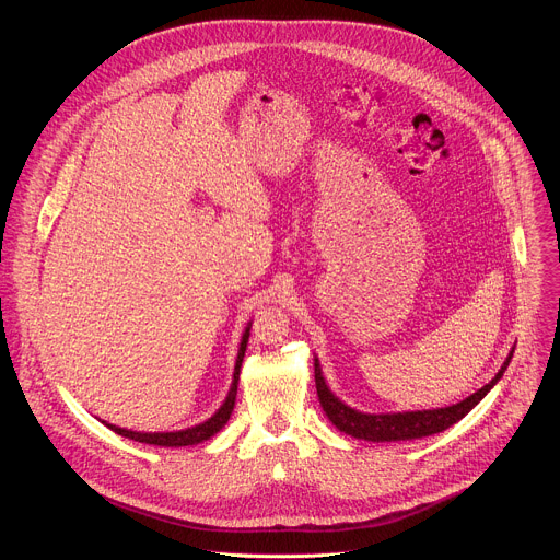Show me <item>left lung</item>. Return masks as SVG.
Listing matches in <instances>:
<instances>
[{
	"instance_id": "8db88e82",
	"label": "left lung",
	"mask_w": 560,
	"mask_h": 560,
	"mask_svg": "<svg viewBox=\"0 0 560 560\" xmlns=\"http://www.w3.org/2000/svg\"><path fill=\"white\" fill-rule=\"evenodd\" d=\"M512 354H514V350L510 352V357L503 363V368L499 370V374L488 385H483L481 389L474 392L471 396H467L465 401H460L456 406L439 408V410H423V412H398V415H363V412H357V410L348 408L346 404H341L339 398L328 389V385L324 381V374H322V368H318L316 359H314V381H316L318 401H322V408H324L326 417L341 432H346L354 439L376 441V443H383V441H412V439L439 434V432L447 430L450 425H454L456 421H460L497 385V381L508 370V365L512 361Z\"/></svg>"
}]
</instances>
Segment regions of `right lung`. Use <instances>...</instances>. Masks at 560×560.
Segmentation results:
<instances>
[{
    "mask_svg": "<svg viewBox=\"0 0 560 560\" xmlns=\"http://www.w3.org/2000/svg\"><path fill=\"white\" fill-rule=\"evenodd\" d=\"M248 337H250V326L246 328L244 332V339H242V348H238V354H236V365H234V378H232V385H230V392L225 396L223 406L214 412V417H210L206 423H199L195 428H188V430H179V432H132V430H124V428H117V425H108L113 432L126 436V439H132V441H139V443H148V445H162V447H184V445H197V443H203L208 441L210 436H214L230 419L232 410H234V398H236V385H238V372H242V361L246 357V346H248Z\"/></svg>",
    "mask_w": 560,
    "mask_h": 560,
    "instance_id": "add662e5",
    "label": "right lung"
}]
</instances>
